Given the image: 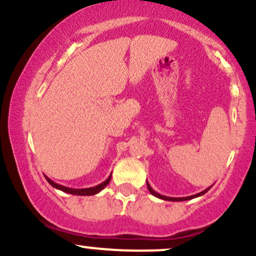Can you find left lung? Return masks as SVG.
Listing matches in <instances>:
<instances>
[{
    "instance_id": "8db88e82",
    "label": "left lung",
    "mask_w": 256,
    "mask_h": 256,
    "mask_svg": "<svg viewBox=\"0 0 256 256\" xmlns=\"http://www.w3.org/2000/svg\"><path fill=\"white\" fill-rule=\"evenodd\" d=\"M147 188H148V190H150V192L152 193V194H153L154 196H156V198L162 199V200H169V202H184V200H190V199H193V198H196V196H200L206 194L208 190H209L210 188H212V186L208 187L206 190H203V192H199V193H196V194H193V196H181V198H172V196H166L159 194L158 192H156V190H154L153 188L150 187V184H148V181H147Z\"/></svg>"
}]
</instances>
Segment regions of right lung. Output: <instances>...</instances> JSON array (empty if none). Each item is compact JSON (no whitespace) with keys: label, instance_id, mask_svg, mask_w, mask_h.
<instances>
[{"label":"right lung","instance_id":"obj_1","mask_svg":"<svg viewBox=\"0 0 256 256\" xmlns=\"http://www.w3.org/2000/svg\"><path fill=\"white\" fill-rule=\"evenodd\" d=\"M44 178H46L47 181H48V184H50V186L57 188V190H63V192H66V193H69V194H74V196H94V194H97V193H100V190H102L103 188H104L106 184H108L109 182H110L112 175L109 176V178H106L104 182H102V184H97V186H94V187H90V188H69V187L62 186V184H56V182H53L52 180L47 178V176H44Z\"/></svg>","mask_w":256,"mask_h":256}]
</instances>
